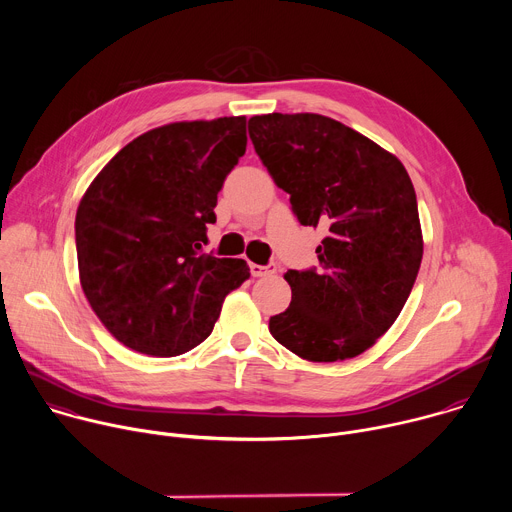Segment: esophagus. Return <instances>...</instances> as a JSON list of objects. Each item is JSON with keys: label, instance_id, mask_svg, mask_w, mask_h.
<instances>
[{"label": "esophagus", "instance_id": "esophagus-1", "mask_svg": "<svg viewBox=\"0 0 512 512\" xmlns=\"http://www.w3.org/2000/svg\"><path fill=\"white\" fill-rule=\"evenodd\" d=\"M251 275L253 277H265V275H273L277 271V265L275 263H269V265H257V263H251Z\"/></svg>", "mask_w": 512, "mask_h": 512}]
</instances>
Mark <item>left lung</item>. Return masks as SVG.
I'll return each mask as SVG.
<instances>
[{"mask_svg": "<svg viewBox=\"0 0 512 512\" xmlns=\"http://www.w3.org/2000/svg\"><path fill=\"white\" fill-rule=\"evenodd\" d=\"M249 137L298 221L328 231L320 269L283 275L291 304L269 332L312 362L354 358L393 326L421 265L411 178L381 145L324 115H255Z\"/></svg>", "mask_w": 512, "mask_h": 512, "instance_id": "8db88e82", "label": "left lung"}]
</instances>
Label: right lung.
Listing matches in <instances>:
<instances>
[{
  "instance_id": "1",
  "label": "right lung",
  "mask_w": 512,
  "mask_h": 512,
  "mask_svg": "<svg viewBox=\"0 0 512 512\" xmlns=\"http://www.w3.org/2000/svg\"><path fill=\"white\" fill-rule=\"evenodd\" d=\"M245 148V117L170 123L129 141L87 188L75 221L81 285L127 348L188 352L249 279L247 261L202 253L218 192Z\"/></svg>"
}]
</instances>
